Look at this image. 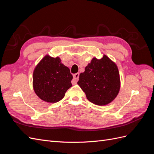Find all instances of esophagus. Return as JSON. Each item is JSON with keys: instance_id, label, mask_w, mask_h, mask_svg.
<instances>
[{"instance_id": "obj_1", "label": "esophagus", "mask_w": 154, "mask_h": 154, "mask_svg": "<svg viewBox=\"0 0 154 154\" xmlns=\"http://www.w3.org/2000/svg\"><path fill=\"white\" fill-rule=\"evenodd\" d=\"M79 76H80V74H79V73H76V74H74V75H73L74 80L72 82V83H74H74H76L77 80L79 79Z\"/></svg>"}]
</instances>
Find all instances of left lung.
I'll return each mask as SVG.
<instances>
[{
	"mask_svg": "<svg viewBox=\"0 0 154 154\" xmlns=\"http://www.w3.org/2000/svg\"><path fill=\"white\" fill-rule=\"evenodd\" d=\"M78 85L91 103L100 106L111 103L121 86L117 65L105 54L101 59L94 57L80 73Z\"/></svg>",
	"mask_w": 154,
	"mask_h": 154,
	"instance_id": "left-lung-1",
	"label": "left lung"
}]
</instances>
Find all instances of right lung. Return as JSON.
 <instances>
[{"label": "right lung", "mask_w": 154, "mask_h": 154, "mask_svg": "<svg viewBox=\"0 0 154 154\" xmlns=\"http://www.w3.org/2000/svg\"><path fill=\"white\" fill-rule=\"evenodd\" d=\"M72 75L69 69L59 57L47 54L35 67L32 75V86L36 94L48 103L61 100L72 86Z\"/></svg>", "instance_id": "1"}]
</instances>
